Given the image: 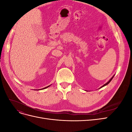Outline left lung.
I'll return each instance as SVG.
<instances>
[{
    "label": "left lung",
    "instance_id": "obj_1",
    "mask_svg": "<svg viewBox=\"0 0 132 132\" xmlns=\"http://www.w3.org/2000/svg\"><path fill=\"white\" fill-rule=\"evenodd\" d=\"M113 77H114V75L113 76V77H112V78H111V79L110 80H109V81H108L107 82H106V83L105 84H104V85H103V86H101V87H100V88H101V87H103V86H106V85H108V84H109V83L110 82V81H111L112 80V79H113Z\"/></svg>",
    "mask_w": 132,
    "mask_h": 132
}]
</instances>
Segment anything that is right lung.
<instances>
[{"instance_id":"1","label":"right lung","mask_w":132,"mask_h":132,"mask_svg":"<svg viewBox=\"0 0 132 132\" xmlns=\"http://www.w3.org/2000/svg\"><path fill=\"white\" fill-rule=\"evenodd\" d=\"M50 86V85H49V86H47V87H45V88H43V89H46V88H47V87H49V86Z\"/></svg>"}]
</instances>
